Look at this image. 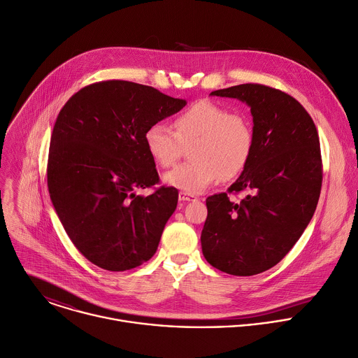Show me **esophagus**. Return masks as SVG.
<instances>
[{
  "label": "esophagus",
  "instance_id": "1",
  "mask_svg": "<svg viewBox=\"0 0 358 358\" xmlns=\"http://www.w3.org/2000/svg\"><path fill=\"white\" fill-rule=\"evenodd\" d=\"M194 199H196V196H193V194H187L185 192L179 193V200L180 201H190V200H194Z\"/></svg>",
  "mask_w": 358,
  "mask_h": 358
}]
</instances>
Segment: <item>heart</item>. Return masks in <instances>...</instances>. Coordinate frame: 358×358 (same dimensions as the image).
<instances>
[{"label": "heart", "instance_id": "b5f03b06", "mask_svg": "<svg viewBox=\"0 0 358 358\" xmlns=\"http://www.w3.org/2000/svg\"><path fill=\"white\" fill-rule=\"evenodd\" d=\"M150 157L162 168L173 166L183 147L189 162L164 175V182L187 194H199L219 179L237 178L248 165L254 151L251 121L238 113L200 100L190 104L173 120V131L152 124L144 134Z\"/></svg>", "mask_w": 358, "mask_h": 358}]
</instances>
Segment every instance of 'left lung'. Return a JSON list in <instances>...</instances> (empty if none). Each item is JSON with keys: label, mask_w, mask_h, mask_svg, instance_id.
Wrapping results in <instances>:
<instances>
[{"label": "left lung", "mask_w": 358, "mask_h": 358, "mask_svg": "<svg viewBox=\"0 0 358 358\" xmlns=\"http://www.w3.org/2000/svg\"><path fill=\"white\" fill-rule=\"evenodd\" d=\"M210 96L237 99L251 108L254 151L227 193L207 197L201 231L206 261L226 273L251 276L276 265L310 223L322 189L319 135L308 111L289 94L240 85Z\"/></svg>", "instance_id": "8db88e82"}]
</instances>
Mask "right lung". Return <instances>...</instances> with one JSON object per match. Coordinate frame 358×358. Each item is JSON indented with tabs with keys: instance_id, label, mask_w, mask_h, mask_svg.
<instances>
[{
	"instance_id": "1",
	"label": "right lung",
	"mask_w": 358,
	"mask_h": 358,
	"mask_svg": "<svg viewBox=\"0 0 358 358\" xmlns=\"http://www.w3.org/2000/svg\"><path fill=\"white\" fill-rule=\"evenodd\" d=\"M185 106L150 86L108 80L83 87L60 110L49 147V194L69 238L94 265L127 271L157 252L178 190L136 194L159 182L144 134Z\"/></svg>"
}]
</instances>
